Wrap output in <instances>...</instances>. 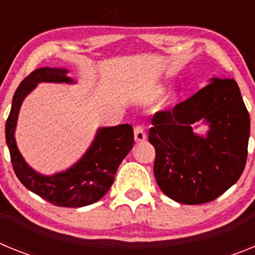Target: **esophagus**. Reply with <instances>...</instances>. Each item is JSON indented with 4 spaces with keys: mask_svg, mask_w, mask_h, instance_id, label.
I'll use <instances>...</instances> for the list:
<instances>
[{
    "mask_svg": "<svg viewBox=\"0 0 255 255\" xmlns=\"http://www.w3.org/2000/svg\"><path fill=\"white\" fill-rule=\"evenodd\" d=\"M134 136H135V140L136 141H143L145 140L147 138V135H145V130L141 125H136L134 128Z\"/></svg>",
    "mask_w": 255,
    "mask_h": 255,
    "instance_id": "obj_1",
    "label": "esophagus"
}]
</instances>
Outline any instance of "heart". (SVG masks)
Masks as SVG:
<instances>
[{
    "instance_id": "b5f03b06",
    "label": "heart",
    "mask_w": 255,
    "mask_h": 255,
    "mask_svg": "<svg viewBox=\"0 0 255 255\" xmlns=\"http://www.w3.org/2000/svg\"><path fill=\"white\" fill-rule=\"evenodd\" d=\"M162 93V89L161 88H158V89H155L154 92H153V97H157V96H159V94Z\"/></svg>"
}]
</instances>
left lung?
I'll return each mask as SVG.
<instances>
[{
  "label": "left lung",
  "mask_w": 255,
  "mask_h": 255,
  "mask_svg": "<svg viewBox=\"0 0 255 255\" xmlns=\"http://www.w3.org/2000/svg\"><path fill=\"white\" fill-rule=\"evenodd\" d=\"M199 120L206 138L192 132ZM148 140L155 149L159 189L182 204L215 200L242 176L248 157L251 119L234 79L213 78L172 110L155 112Z\"/></svg>",
  "instance_id": "1"
}]
</instances>
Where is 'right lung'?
<instances>
[{
	"label": "right lung",
	"instance_id": "right-lung-1",
	"mask_svg": "<svg viewBox=\"0 0 255 255\" xmlns=\"http://www.w3.org/2000/svg\"><path fill=\"white\" fill-rule=\"evenodd\" d=\"M66 73L65 69L40 67L29 74L13 94L4 131L12 168L22 185L55 206L78 208L96 203L110 190L117 167L132 148L134 131L129 124L103 128L98 130L83 158L65 172L43 176L31 170L20 154L13 136L20 106L38 83H73Z\"/></svg>",
	"mask_w": 255,
	"mask_h": 255
}]
</instances>
